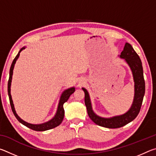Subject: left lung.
<instances>
[{
  "label": "left lung",
  "instance_id": "1",
  "mask_svg": "<svg viewBox=\"0 0 156 156\" xmlns=\"http://www.w3.org/2000/svg\"><path fill=\"white\" fill-rule=\"evenodd\" d=\"M119 56L120 58L125 60L126 64L130 67L134 82L133 103L127 112L124 114L110 118H104L98 115L92 109L91 102L88 91L85 88H82L84 92V103L87 110L89 117L96 125L109 129L122 127L135 119L140 110L145 93V83L142 62L135 50L130 44L126 43L123 51L121 52Z\"/></svg>",
  "mask_w": 156,
  "mask_h": 156
}]
</instances>
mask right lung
<instances>
[{"mask_svg": "<svg viewBox=\"0 0 156 156\" xmlns=\"http://www.w3.org/2000/svg\"><path fill=\"white\" fill-rule=\"evenodd\" d=\"M26 47H23L20 49L19 52L18 53L17 56L15 57V58L14 59V60H13L11 67H10L9 78L8 80V85H7V91H8V96L9 98L10 105H11L12 110L13 113H14L15 117L16 118L17 120L19 121L20 123H22L23 125H25L27 126V127L32 129V130H34V131H47V130H49V129H51L53 128L56 127V126L60 125L62 122V120L63 118H64V115H65V110H64V108H63V105H64L65 102L67 101L68 99L69 98V96L75 91V87H72L65 89L64 91H62L61 96H60V100L58 102V105L56 114H55V115L50 120L47 121L46 122L41 123V124H31V123L25 122V120L21 119L19 116L18 115L16 112L14 102H13L12 95H11V84H12V76H13V70H14V65L16 64V60H18V58H19L20 53Z\"/></svg>", "mask_w": 156, "mask_h": 156, "instance_id": "add662e5", "label": "right lung"}]
</instances>
